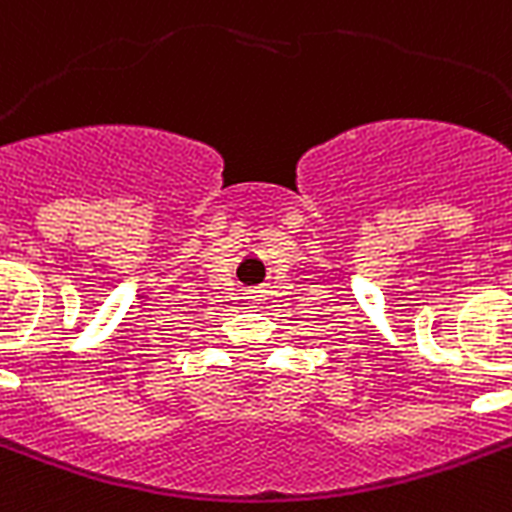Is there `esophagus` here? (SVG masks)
<instances>
[{"label":"esophagus","instance_id":"34e87169","mask_svg":"<svg viewBox=\"0 0 512 512\" xmlns=\"http://www.w3.org/2000/svg\"><path fill=\"white\" fill-rule=\"evenodd\" d=\"M260 294H263V292H252V294H249V305H252V307H260V305H263V299H260Z\"/></svg>","mask_w":512,"mask_h":512}]
</instances>
